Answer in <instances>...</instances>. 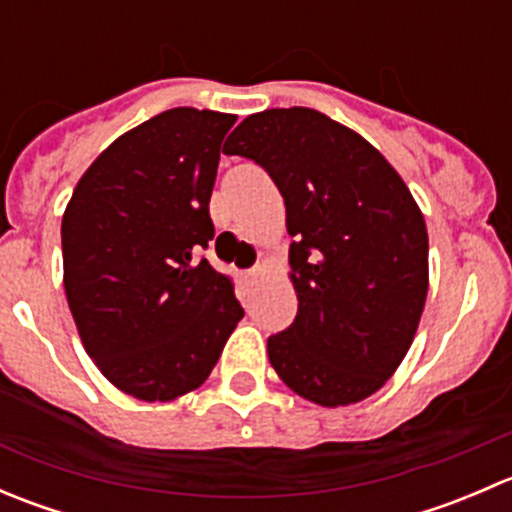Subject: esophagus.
<instances>
[{
  "mask_svg": "<svg viewBox=\"0 0 512 512\" xmlns=\"http://www.w3.org/2000/svg\"><path fill=\"white\" fill-rule=\"evenodd\" d=\"M260 275H262V267L257 265V267H252V270L245 272V280H247V282H255Z\"/></svg>",
  "mask_w": 512,
  "mask_h": 512,
  "instance_id": "1",
  "label": "esophagus"
}]
</instances>
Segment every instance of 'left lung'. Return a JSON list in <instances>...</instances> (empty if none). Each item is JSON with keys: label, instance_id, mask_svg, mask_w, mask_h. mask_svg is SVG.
<instances>
[{"label": "left lung", "instance_id": "1", "mask_svg": "<svg viewBox=\"0 0 512 512\" xmlns=\"http://www.w3.org/2000/svg\"><path fill=\"white\" fill-rule=\"evenodd\" d=\"M255 160L287 208L297 317L267 339L277 376L319 406L364 401L409 352L428 292L414 195L369 141L314 108L252 113L225 143Z\"/></svg>", "mask_w": 512, "mask_h": 512}]
</instances>
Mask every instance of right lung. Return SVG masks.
Here are the masks:
<instances>
[{
  "label": "right lung",
  "mask_w": 512,
  "mask_h": 512,
  "mask_svg": "<svg viewBox=\"0 0 512 512\" xmlns=\"http://www.w3.org/2000/svg\"><path fill=\"white\" fill-rule=\"evenodd\" d=\"M237 116L170 108L123 133L81 175L64 220V289L86 354L123 394L198 389L242 319L230 277L200 252Z\"/></svg>",
  "instance_id": "1"
}]
</instances>
